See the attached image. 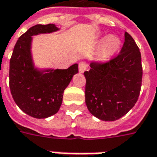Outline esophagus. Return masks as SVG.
Here are the masks:
<instances>
[{"label":"esophagus","mask_w":157,"mask_h":157,"mask_svg":"<svg viewBox=\"0 0 157 157\" xmlns=\"http://www.w3.org/2000/svg\"><path fill=\"white\" fill-rule=\"evenodd\" d=\"M87 68H88V65L86 63H85V62H80L79 63V71L81 73L85 72L87 70Z\"/></svg>","instance_id":"obj_1"}]
</instances>
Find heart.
Segmentation results:
<instances>
[{
  "label": "heart",
  "instance_id": "obj_1",
  "mask_svg": "<svg viewBox=\"0 0 157 157\" xmlns=\"http://www.w3.org/2000/svg\"><path fill=\"white\" fill-rule=\"evenodd\" d=\"M99 42L101 43L99 45L98 58L100 60L105 61L108 60L114 55L119 50L121 40L116 35H108L107 37H101L99 39Z\"/></svg>",
  "mask_w": 157,
  "mask_h": 157
}]
</instances>
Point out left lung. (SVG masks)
<instances>
[{
	"instance_id": "obj_1",
	"label": "left lung",
	"mask_w": 157,
	"mask_h": 157,
	"mask_svg": "<svg viewBox=\"0 0 157 157\" xmlns=\"http://www.w3.org/2000/svg\"><path fill=\"white\" fill-rule=\"evenodd\" d=\"M90 66L84 72L89 112L102 121L122 118L135 106L141 87V55L135 40L125 32L124 43L116 58Z\"/></svg>"
}]
</instances>
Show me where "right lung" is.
Segmentation results:
<instances>
[{"label": "right lung", "instance_id": "obj_1", "mask_svg": "<svg viewBox=\"0 0 157 157\" xmlns=\"http://www.w3.org/2000/svg\"><path fill=\"white\" fill-rule=\"evenodd\" d=\"M55 24H37L18 39L10 59L9 85L19 109L35 118H46L58 112L63 93L73 75L78 73V64L68 69L39 68L32 55L33 36L59 31Z\"/></svg>", "mask_w": 157, "mask_h": 157}]
</instances>
